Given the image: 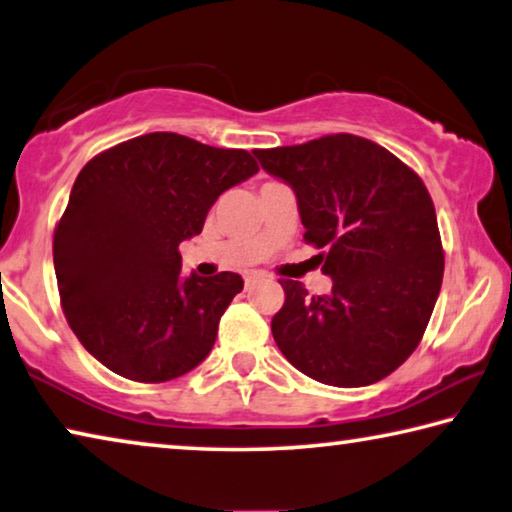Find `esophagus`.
<instances>
[{
  "mask_svg": "<svg viewBox=\"0 0 512 512\" xmlns=\"http://www.w3.org/2000/svg\"><path fill=\"white\" fill-rule=\"evenodd\" d=\"M247 283H251V277H247Z\"/></svg>",
  "mask_w": 512,
  "mask_h": 512,
  "instance_id": "34e87169",
  "label": "esophagus"
}]
</instances>
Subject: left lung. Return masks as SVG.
<instances>
[{
    "instance_id": "obj_1",
    "label": "left lung",
    "mask_w": 512,
    "mask_h": 512,
    "mask_svg": "<svg viewBox=\"0 0 512 512\" xmlns=\"http://www.w3.org/2000/svg\"><path fill=\"white\" fill-rule=\"evenodd\" d=\"M274 178L293 187L304 240L320 249L332 293H286L272 336L290 364L332 387H366L396 371L419 345L444 277L437 215L423 180L357 135L258 148Z\"/></svg>"
}]
</instances>
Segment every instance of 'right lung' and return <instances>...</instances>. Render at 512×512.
<instances>
[{"label": "right lung", "instance_id": "add662e5", "mask_svg": "<svg viewBox=\"0 0 512 512\" xmlns=\"http://www.w3.org/2000/svg\"><path fill=\"white\" fill-rule=\"evenodd\" d=\"M258 171L242 148L151 132L93 157L54 231V272L75 336L102 366L169 382L210 355L242 277H180L178 245L199 235L229 187Z\"/></svg>", "mask_w": 512, "mask_h": 512}]
</instances>
